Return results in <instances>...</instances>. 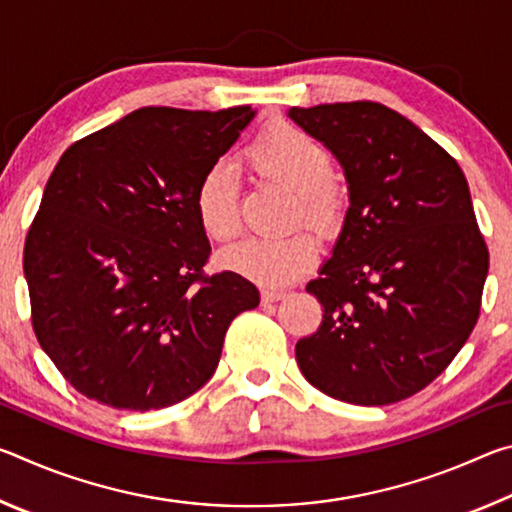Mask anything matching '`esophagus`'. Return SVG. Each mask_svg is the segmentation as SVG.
<instances>
[{"mask_svg": "<svg viewBox=\"0 0 512 512\" xmlns=\"http://www.w3.org/2000/svg\"><path fill=\"white\" fill-rule=\"evenodd\" d=\"M284 296H287V293H284V291L264 289V291H262V302H277V300H282Z\"/></svg>", "mask_w": 512, "mask_h": 512, "instance_id": "esophagus-1", "label": "esophagus"}]
</instances>
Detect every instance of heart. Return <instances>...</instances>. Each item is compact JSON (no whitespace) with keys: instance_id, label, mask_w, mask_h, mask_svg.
<instances>
[{"instance_id":"heart-1","label":"heart","mask_w":512,"mask_h":512,"mask_svg":"<svg viewBox=\"0 0 512 512\" xmlns=\"http://www.w3.org/2000/svg\"><path fill=\"white\" fill-rule=\"evenodd\" d=\"M246 162L264 178L296 196L293 221L332 230L341 221L343 201L336 187L332 155L298 128L277 124L244 151ZM196 219L205 237L228 241L239 232V187L228 164L216 162L194 189ZM318 239L307 230L287 237H246L223 253V264L264 287H284L305 275L318 259Z\"/></svg>"}]
</instances>
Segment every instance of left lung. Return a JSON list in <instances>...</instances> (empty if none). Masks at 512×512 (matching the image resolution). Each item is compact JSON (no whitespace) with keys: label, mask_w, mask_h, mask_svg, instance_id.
Listing matches in <instances>:
<instances>
[{"label":"left lung","mask_w":512,"mask_h":512,"mask_svg":"<svg viewBox=\"0 0 512 512\" xmlns=\"http://www.w3.org/2000/svg\"><path fill=\"white\" fill-rule=\"evenodd\" d=\"M341 162L350 207L307 291L323 323L296 345L302 375L334 400L384 406L429 386L481 309L488 246L458 162L375 101L291 108Z\"/></svg>","instance_id":"1"}]
</instances>
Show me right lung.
<instances>
[{
    "label": "right lung",
    "instance_id": "1",
    "mask_svg": "<svg viewBox=\"0 0 512 512\" xmlns=\"http://www.w3.org/2000/svg\"><path fill=\"white\" fill-rule=\"evenodd\" d=\"M255 117L140 108L69 146L24 244L31 323L69 384L112 409L183 402L214 375L253 282L205 275L194 189Z\"/></svg>",
    "mask_w": 512,
    "mask_h": 512
}]
</instances>
